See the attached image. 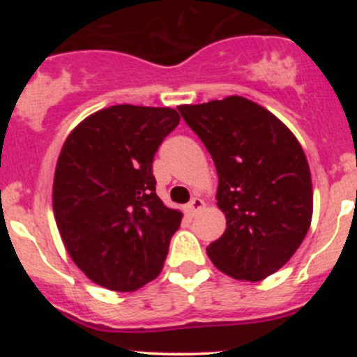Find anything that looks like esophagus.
Here are the masks:
<instances>
[{
    "instance_id": "obj_1",
    "label": "esophagus",
    "mask_w": 357,
    "mask_h": 357,
    "mask_svg": "<svg viewBox=\"0 0 357 357\" xmlns=\"http://www.w3.org/2000/svg\"><path fill=\"white\" fill-rule=\"evenodd\" d=\"M204 208V202L202 198H192L190 203L184 206V211L188 213V216H195L196 213H198L199 210H203Z\"/></svg>"
}]
</instances>
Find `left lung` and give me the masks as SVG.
Masks as SVG:
<instances>
[{"label":"left lung","mask_w":357,"mask_h":357,"mask_svg":"<svg viewBox=\"0 0 357 357\" xmlns=\"http://www.w3.org/2000/svg\"><path fill=\"white\" fill-rule=\"evenodd\" d=\"M218 173L216 204L227 230L206 248L236 280H264L292 258L312 221V178L304 149L280 119L231 96L179 105Z\"/></svg>","instance_id":"obj_1"}]
</instances>
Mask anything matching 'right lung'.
Masks as SVG:
<instances>
[{
	"mask_svg": "<svg viewBox=\"0 0 357 357\" xmlns=\"http://www.w3.org/2000/svg\"><path fill=\"white\" fill-rule=\"evenodd\" d=\"M179 124L169 107L112 105L68 134L53 178V215L73 264L93 284L134 292L165 265L183 213L155 195L153 159Z\"/></svg>",
	"mask_w": 357,
	"mask_h": 357,
	"instance_id": "right-lung-1",
	"label": "right lung"
}]
</instances>
